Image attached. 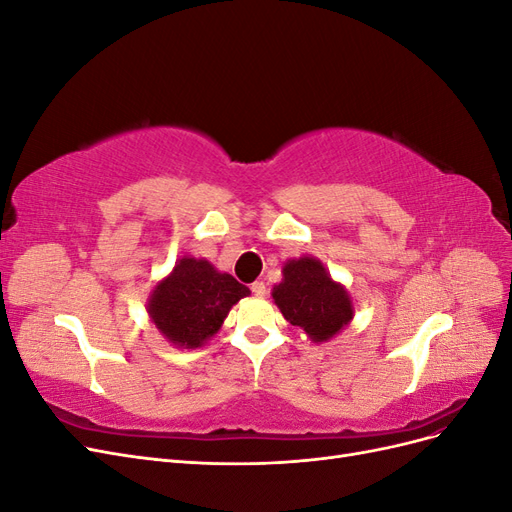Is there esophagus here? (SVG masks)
Segmentation results:
<instances>
[{
	"instance_id": "obj_1",
	"label": "esophagus",
	"mask_w": 512,
	"mask_h": 512,
	"mask_svg": "<svg viewBox=\"0 0 512 512\" xmlns=\"http://www.w3.org/2000/svg\"><path fill=\"white\" fill-rule=\"evenodd\" d=\"M252 292L256 294V297H265V294H267L265 282H254V284H252Z\"/></svg>"
}]
</instances>
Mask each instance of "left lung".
Segmentation results:
<instances>
[{"mask_svg": "<svg viewBox=\"0 0 512 512\" xmlns=\"http://www.w3.org/2000/svg\"><path fill=\"white\" fill-rule=\"evenodd\" d=\"M271 297L292 327L303 329L314 344L329 342L354 318L348 288L309 254L284 262L282 282L273 286Z\"/></svg>", "mask_w": 512, "mask_h": 512, "instance_id": "left-lung-1", "label": "left lung"}]
</instances>
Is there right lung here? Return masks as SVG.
I'll return each mask as SVG.
<instances>
[{"label":"right lung","mask_w":512,"mask_h":512,"mask_svg":"<svg viewBox=\"0 0 512 512\" xmlns=\"http://www.w3.org/2000/svg\"><path fill=\"white\" fill-rule=\"evenodd\" d=\"M250 297V288L209 260L183 256L153 286L147 299L149 320L170 346L194 350L222 329L232 305Z\"/></svg>","instance_id":"obj_1"}]
</instances>
